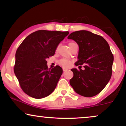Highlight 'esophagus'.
<instances>
[{
  "mask_svg": "<svg viewBox=\"0 0 126 126\" xmlns=\"http://www.w3.org/2000/svg\"><path fill=\"white\" fill-rule=\"evenodd\" d=\"M63 72H65V71H67V70H68V69H67V68H65V67H63Z\"/></svg>",
  "mask_w": 126,
  "mask_h": 126,
  "instance_id": "34e87169",
  "label": "esophagus"
}]
</instances>
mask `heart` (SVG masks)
I'll return each mask as SVG.
<instances>
[{"instance_id":"1","label":"heart","mask_w":126,"mask_h":126,"mask_svg":"<svg viewBox=\"0 0 126 126\" xmlns=\"http://www.w3.org/2000/svg\"><path fill=\"white\" fill-rule=\"evenodd\" d=\"M73 43H75L74 42H70V43L69 44V45L73 44ZM59 64L61 65L62 66H63V67H68V66H70V64H71V62L66 59H62L59 61Z\"/></svg>"}]
</instances>
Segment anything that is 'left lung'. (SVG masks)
I'll return each instance as SVG.
<instances>
[{
	"instance_id": "left-lung-1",
	"label": "left lung",
	"mask_w": 126,
	"mask_h": 126,
	"mask_svg": "<svg viewBox=\"0 0 126 126\" xmlns=\"http://www.w3.org/2000/svg\"><path fill=\"white\" fill-rule=\"evenodd\" d=\"M67 38L74 40L79 46L75 65L81 67L83 64L85 68L71 69L73 77L70 84L82 96H95L107 85L112 75L114 56L109 45L102 37L85 30L73 32Z\"/></svg>"
}]
</instances>
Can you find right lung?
<instances>
[{"instance_id": "add662e5", "label": "right lung", "mask_w": 126, "mask_h": 126, "mask_svg": "<svg viewBox=\"0 0 126 126\" xmlns=\"http://www.w3.org/2000/svg\"><path fill=\"white\" fill-rule=\"evenodd\" d=\"M69 33L39 30L30 34L19 46L14 73L26 94L40 99L54 91L63 70L59 66L48 69L46 59L54 56L59 43Z\"/></svg>"}]
</instances>
